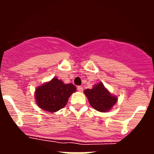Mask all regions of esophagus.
I'll return each mask as SVG.
<instances>
[{
    "instance_id": "34e87169",
    "label": "esophagus",
    "mask_w": 154,
    "mask_h": 154,
    "mask_svg": "<svg viewBox=\"0 0 154 154\" xmlns=\"http://www.w3.org/2000/svg\"><path fill=\"white\" fill-rule=\"evenodd\" d=\"M77 89H78L79 92H82V91H83V88H82V86H80V85L77 86Z\"/></svg>"
}]
</instances>
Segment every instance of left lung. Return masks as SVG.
Instances as JSON below:
<instances>
[{
  "mask_svg": "<svg viewBox=\"0 0 154 154\" xmlns=\"http://www.w3.org/2000/svg\"><path fill=\"white\" fill-rule=\"evenodd\" d=\"M84 92L91 106L99 112H107L117 102V98L112 96L103 83L94 85L92 89H85Z\"/></svg>",
  "mask_w": 154,
  "mask_h": 154,
  "instance_id": "left-lung-1",
  "label": "left lung"
}]
</instances>
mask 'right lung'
<instances>
[{
	"label": "right lung",
	"mask_w": 154,
	"mask_h": 154,
	"mask_svg": "<svg viewBox=\"0 0 154 154\" xmlns=\"http://www.w3.org/2000/svg\"><path fill=\"white\" fill-rule=\"evenodd\" d=\"M75 91L76 88L73 84H64L61 80L54 78L37 88L35 99L41 109L55 112L65 106L69 96Z\"/></svg>",
	"instance_id": "add662e5"
}]
</instances>
